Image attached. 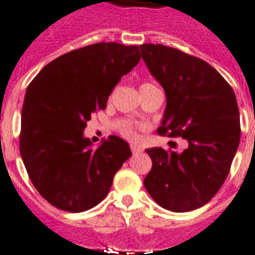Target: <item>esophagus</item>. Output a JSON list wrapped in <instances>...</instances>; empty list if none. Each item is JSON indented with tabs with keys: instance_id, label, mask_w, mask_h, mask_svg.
<instances>
[{
	"instance_id": "esophagus-1",
	"label": "esophagus",
	"mask_w": 255,
	"mask_h": 255,
	"mask_svg": "<svg viewBox=\"0 0 255 255\" xmlns=\"http://www.w3.org/2000/svg\"><path fill=\"white\" fill-rule=\"evenodd\" d=\"M131 151H132V153H137V152H141V148L139 147V145L131 144Z\"/></svg>"
}]
</instances>
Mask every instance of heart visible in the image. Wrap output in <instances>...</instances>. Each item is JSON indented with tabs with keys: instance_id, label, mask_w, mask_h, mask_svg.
Here are the masks:
<instances>
[{
	"instance_id": "heart-1",
	"label": "heart",
	"mask_w": 255,
	"mask_h": 255,
	"mask_svg": "<svg viewBox=\"0 0 255 255\" xmlns=\"http://www.w3.org/2000/svg\"><path fill=\"white\" fill-rule=\"evenodd\" d=\"M145 87H153L152 84H143L140 87L141 88H145ZM119 132L122 133V136H124L126 139H129V140H132V139H135L136 137V132H135V128H133V126H132L131 123H128V122H122V123H119Z\"/></svg>"
}]
</instances>
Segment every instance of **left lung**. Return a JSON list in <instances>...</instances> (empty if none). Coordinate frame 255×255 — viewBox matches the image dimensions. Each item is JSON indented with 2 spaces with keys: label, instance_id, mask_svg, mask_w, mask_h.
I'll use <instances>...</instances> for the list:
<instances>
[{
  "label": "left lung",
  "instance_id": "left-lung-1",
  "mask_svg": "<svg viewBox=\"0 0 255 255\" xmlns=\"http://www.w3.org/2000/svg\"><path fill=\"white\" fill-rule=\"evenodd\" d=\"M140 54L167 97L160 135L183 137V152L145 149L152 168L145 190L174 213L205 206L230 172L240 145V111L230 84L210 64L182 50L143 44Z\"/></svg>",
  "mask_w": 255,
  "mask_h": 255
}]
</instances>
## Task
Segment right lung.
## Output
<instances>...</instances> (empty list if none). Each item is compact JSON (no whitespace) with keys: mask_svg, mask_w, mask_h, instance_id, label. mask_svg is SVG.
<instances>
[{"mask_svg":"<svg viewBox=\"0 0 255 255\" xmlns=\"http://www.w3.org/2000/svg\"><path fill=\"white\" fill-rule=\"evenodd\" d=\"M139 61L136 45L99 42L50 61L28 85L19 153L33 186L54 207L81 213L99 205L132 155L115 135L93 149L84 129Z\"/></svg>","mask_w":255,"mask_h":255,"instance_id":"1","label":"right lung"}]
</instances>
